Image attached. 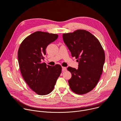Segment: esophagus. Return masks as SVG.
<instances>
[{"instance_id": "1", "label": "esophagus", "mask_w": 121, "mask_h": 121, "mask_svg": "<svg viewBox=\"0 0 121 121\" xmlns=\"http://www.w3.org/2000/svg\"><path fill=\"white\" fill-rule=\"evenodd\" d=\"M62 70L63 72H64V71L67 70V68L66 67H62Z\"/></svg>"}]
</instances>
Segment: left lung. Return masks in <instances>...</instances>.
<instances>
[{"label": "left lung", "mask_w": 121, "mask_h": 121, "mask_svg": "<svg viewBox=\"0 0 121 121\" xmlns=\"http://www.w3.org/2000/svg\"><path fill=\"white\" fill-rule=\"evenodd\" d=\"M62 37L72 56L79 63L77 69L67 68L72 73L69 86L77 94H85L94 88L99 81L105 60L104 49L99 40L85 30L63 34Z\"/></svg>", "instance_id": "1"}]
</instances>
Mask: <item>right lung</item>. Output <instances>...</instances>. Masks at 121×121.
<instances>
[{
  "label": "right lung",
  "mask_w": 121,
  "mask_h": 121,
  "mask_svg": "<svg viewBox=\"0 0 121 121\" xmlns=\"http://www.w3.org/2000/svg\"><path fill=\"white\" fill-rule=\"evenodd\" d=\"M58 37L57 34L36 31L26 37L18 49L22 76L30 88L39 95L51 93L61 73L60 65L51 66L42 62L47 46Z\"/></svg>",
  "instance_id": "add662e5"
}]
</instances>
